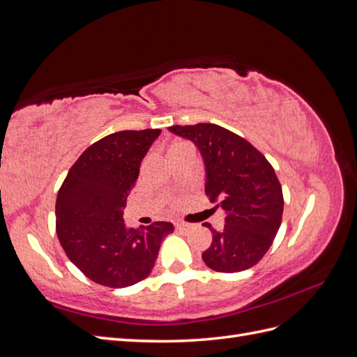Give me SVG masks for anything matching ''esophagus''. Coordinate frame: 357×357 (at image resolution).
Segmentation results:
<instances>
[{
    "mask_svg": "<svg viewBox=\"0 0 357 357\" xmlns=\"http://www.w3.org/2000/svg\"><path fill=\"white\" fill-rule=\"evenodd\" d=\"M176 228L177 229H180V231H189V229H192L193 228V226L190 225V223H186V222H177L176 223Z\"/></svg>",
    "mask_w": 357,
    "mask_h": 357,
    "instance_id": "obj_1",
    "label": "esophagus"
}]
</instances>
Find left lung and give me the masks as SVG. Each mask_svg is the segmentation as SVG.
I'll return each mask as SVG.
<instances>
[{
	"label": "left lung",
	"instance_id": "1",
	"mask_svg": "<svg viewBox=\"0 0 357 357\" xmlns=\"http://www.w3.org/2000/svg\"><path fill=\"white\" fill-rule=\"evenodd\" d=\"M168 129L197 144L205 164V193L226 214L222 231L204 223L213 234V243L202 253V261L218 273L255 266L282 225L283 190L273 165L247 139L219 125Z\"/></svg>",
	"mask_w": 357,
	"mask_h": 357
}]
</instances>
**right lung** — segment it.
Listing matches in <instances>:
<instances>
[{
	"mask_svg": "<svg viewBox=\"0 0 357 357\" xmlns=\"http://www.w3.org/2000/svg\"><path fill=\"white\" fill-rule=\"evenodd\" d=\"M160 129L121 131L89 146L74 162L56 198V234L63 252L101 286L122 289L155 266L169 222L128 228L123 208L139 165Z\"/></svg>",
	"mask_w": 357,
	"mask_h": 357,
	"instance_id": "add662e5",
	"label": "right lung"
}]
</instances>
